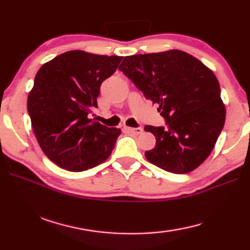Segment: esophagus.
<instances>
[{
	"instance_id": "obj_1",
	"label": "esophagus",
	"mask_w": 250,
	"mask_h": 250,
	"mask_svg": "<svg viewBox=\"0 0 250 250\" xmlns=\"http://www.w3.org/2000/svg\"><path fill=\"white\" fill-rule=\"evenodd\" d=\"M126 130L129 131L130 133H133V134H141L143 132V129L142 128H129V126H126L125 128Z\"/></svg>"
}]
</instances>
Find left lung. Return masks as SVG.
I'll use <instances>...</instances> for the list:
<instances>
[{"label": "left lung", "mask_w": 250, "mask_h": 250, "mask_svg": "<svg viewBox=\"0 0 250 250\" xmlns=\"http://www.w3.org/2000/svg\"><path fill=\"white\" fill-rule=\"evenodd\" d=\"M119 69L146 99L158 104L164 126L146 125L155 146L149 162L184 174L207 159L225 124L226 109L216 76L192 55L177 49L126 56Z\"/></svg>", "instance_id": "1"}]
</instances>
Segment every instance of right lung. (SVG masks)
Returning <instances> with one entry per match:
<instances>
[{
    "label": "right lung",
    "instance_id": "right-lung-1",
    "mask_svg": "<svg viewBox=\"0 0 250 250\" xmlns=\"http://www.w3.org/2000/svg\"><path fill=\"white\" fill-rule=\"evenodd\" d=\"M121 59L69 50L37 71L27 98L28 115L41 149L59 167L86 171L111 154L121 130L100 125L88 115L97 108L101 83Z\"/></svg>",
    "mask_w": 250,
    "mask_h": 250
}]
</instances>
